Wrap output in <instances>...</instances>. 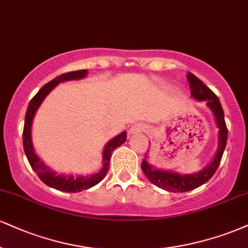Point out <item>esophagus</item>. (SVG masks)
Instances as JSON below:
<instances>
[{"label": "esophagus", "mask_w": 248, "mask_h": 248, "mask_svg": "<svg viewBox=\"0 0 248 248\" xmlns=\"http://www.w3.org/2000/svg\"><path fill=\"white\" fill-rule=\"evenodd\" d=\"M147 132V126L144 124H136L130 128V134L132 135H136V134H141Z\"/></svg>", "instance_id": "obj_1"}]
</instances>
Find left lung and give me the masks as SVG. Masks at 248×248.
<instances>
[{
    "instance_id": "1",
    "label": "left lung",
    "mask_w": 248,
    "mask_h": 248,
    "mask_svg": "<svg viewBox=\"0 0 248 248\" xmlns=\"http://www.w3.org/2000/svg\"><path fill=\"white\" fill-rule=\"evenodd\" d=\"M187 79L189 83L192 97L198 101H205L207 106L213 113L215 122L218 128V145H217L216 154H215L213 160L204 169L199 172L187 173V174H181V173L171 171V170L154 168L147 160L148 157L145 155V158L143 159L141 165L145 177L159 188L173 193L188 192V190L198 188L207 183L219 166L220 159H222L223 153L226 147V140H228V128H226L224 120V112H223L222 105H220L217 95L192 73L187 74Z\"/></svg>"
}]
</instances>
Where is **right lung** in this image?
Instances as JSON below:
<instances>
[{"label": "right lung", "instance_id": "1", "mask_svg": "<svg viewBox=\"0 0 248 248\" xmlns=\"http://www.w3.org/2000/svg\"><path fill=\"white\" fill-rule=\"evenodd\" d=\"M88 75V70H77L71 71V73L62 74L50 82L45 84L38 93L32 98L28 106V111L25 114V122H24V130H23V145L24 151H25L26 157L31 165L33 171L37 173V175L40 178V180L44 184H46L48 187L55 188L61 192H68V193H77L82 192L84 189H89L91 187L95 186L103 180L104 177L107 174V171L109 169V159H111L113 150L116 148L120 147L126 142L127 139V132H122L119 135L113 137L106 143L104 147L103 151V168L99 172L94 173V174L89 175H73V174H56V172L52 171L48 166L45 165V163L38 155L35 154L33 143H32V122H33L34 115L37 113L38 108L40 107L45 98L48 95V93L55 86L62 82H68V80H77L82 79Z\"/></svg>", "mask_w": 248, "mask_h": 248}]
</instances>
